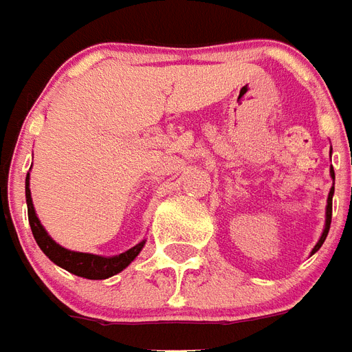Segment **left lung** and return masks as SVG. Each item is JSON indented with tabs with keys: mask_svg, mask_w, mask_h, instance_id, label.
Wrapping results in <instances>:
<instances>
[{
	"mask_svg": "<svg viewBox=\"0 0 352 352\" xmlns=\"http://www.w3.org/2000/svg\"><path fill=\"white\" fill-rule=\"evenodd\" d=\"M330 154H332V148H330ZM330 176L334 179V170H332V166H330ZM332 197H334V186L330 187V192H329V198H327V211H324V228H323V234L319 237V241L316 243V247L311 248V254H316L317 250L321 248V245L324 243L327 236H329V230H330V221H332Z\"/></svg>",
	"mask_w": 352,
	"mask_h": 352,
	"instance_id": "left-lung-1",
	"label": "left lung"
}]
</instances>
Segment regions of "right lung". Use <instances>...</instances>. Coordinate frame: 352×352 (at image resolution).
Here are the masks:
<instances>
[{
	"label": "right lung",
	"mask_w": 352,
	"mask_h": 352,
	"mask_svg": "<svg viewBox=\"0 0 352 352\" xmlns=\"http://www.w3.org/2000/svg\"><path fill=\"white\" fill-rule=\"evenodd\" d=\"M25 202H28L29 226H31L36 245L41 247L42 252L50 260L54 261L55 265L63 267L68 273L76 274V276H83V278L89 280H105L109 276H115L116 273L124 271L131 261L135 260L142 247H144V243H146V239H142L141 243H137L135 247L128 248L126 252L116 256H98L91 254V252L68 250V248L60 247L59 243H55L52 239L46 228L41 224V219L36 217L33 198H31V189H29V173L28 178H25Z\"/></svg>",
	"instance_id": "obj_1"
}]
</instances>
